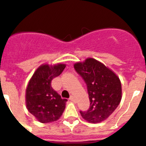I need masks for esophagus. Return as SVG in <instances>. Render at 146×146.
Instances as JSON below:
<instances>
[{"label":"esophagus","instance_id":"34e87169","mask_svg":"<svg viewBox=\"0 0 146 146\" xmlns=\"http://www.w3.org/2000/svg\"><path fill=\"white\" fill-rule=\"evenodd\" d=\"M69 100H70V101H72V102H74V101H75V99H74V96H70V98H69Z\"/></svg>","mask_w":146,"mask_h":146}]
</instances>
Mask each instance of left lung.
Segmentation results:
<instances>
[{"label":"left lung","mask_w":146,"mask_h":146,"mask_svg":"<svg viewBox=\"0 0 146 146\" xmlns=\"http://www.w3.org/2000/svg\"><path fill=\"white\" fill-rule=\"evenodd\" d=\"M87 85L90 108L80 111L82 118L96 123L106 120L115 111L122 97L119 77L99 60L88 58L74 65Z\"/></svg>","instance_id":"left-lung-1"}]
</instances>
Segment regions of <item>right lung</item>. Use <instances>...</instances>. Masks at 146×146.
I'll return each instance as SVG.
<instances>
[{
    "mask_svg": "<svg viewBox=\"0 0 146 146\" xmlns=\"http://www.w3.org/2000/svg\"><path fill=\"white\" fill-rule=\"evenodd\" d=\"M66 64H42L35 71L25 91L26 108L41 123L57 121L64 113L67 99H61L51 86L52 79L65 69Z\"/></svg>",
    "mask_w": 146,
    "mask_h": 146,
    "instance_id": "1",
    "label": "right lung"
}]
</instances>
